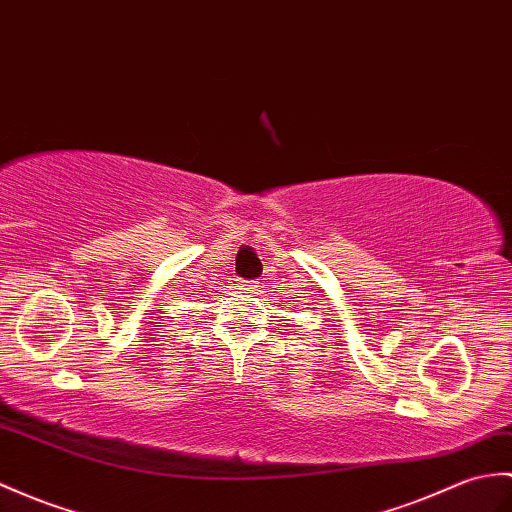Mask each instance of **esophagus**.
Listing matches in <instances>:
<instances>
[{
    "label": "esophagus",
    "instance_id": "obj_1",
    "mask_svg": "<svg viewBox=\"0 0 512 512\" xmlns=\"http://www.w3.org/2000/svg\"><path fill=\"white\" fill-rule=\"evenodd\" d=\"M237 288L244 290V292H257L259 290V281H255V279H242L240 283H237Z\"/></svg>",
    "mask_w": 512,
    "mask_h": 512
}]
</instances>
